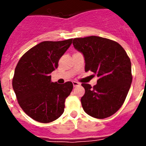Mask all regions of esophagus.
Masks as SVG:
<instances>
[{
  "label": "esophagus",
  "instance_id": "1",
  "mask_svg": "<svg viewBox=\"0 0 146 146\" xmlns=\"http://www.w3.org/2000/svg\"><path fill=\"white\" fill-rule=\"evenodd\" d=\"M72 84H73V86H74V87H77V86H80V83L78 82H76V81H73V82H72Z\"/></svg>",
  "mask_w": 146,
  "mask_h": 146
}]
</instances>
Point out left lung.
Instances as JSON below:
<instances>
[{"label": "left lung", "instance_id": "8db88e82", "mask_svg": "<svg viewBox=\"0 0 146 146\" xmlns=\"http://www.w3.org/2000/svg\"><path fill=\"white\" fill-rule=\"evenodd\" d=\"M72 43L84 56L85 71H91L99 77L93 88L82 83V108L94 118L111 116L122 106L131 86L129 58L119 44L108 38L91 36L74 38Z\"/></svg>", "mask_w": 146, "mask_h": 146}]
</instances>
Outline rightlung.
I'll return each mask as SVG.
<instances>
[{"label": "right lung", "mask_w": 146, "mask_h": 146, "mask_svg": "<svg viewBox=\"0 0 146 146\" xmlns=\"http://www.w3.org/2000/svg\"><path fill=\"white\" fill-rule=\"evenodd\" d=\"M72 43V38L42 42L22 56L15 68L12 86L20 106L28 116L50 123L63 114L65 100L73 88L72 82H51L50 73Z\"/></svg>", "instance_id": "add662e5"}]
</instances>
